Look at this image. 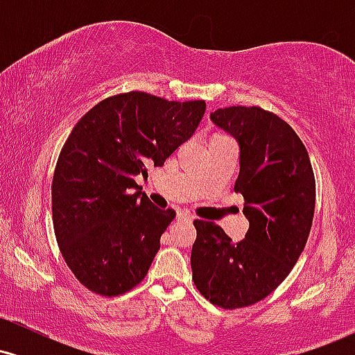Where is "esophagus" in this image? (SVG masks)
I'll use <instances>...</instances> for the list:
<instances>
[{
    "instance_id": "obj_1",
    "label": "esophagus",
    "mask_w": 355,
    "mask_h": 355,
    "mask_svg": "<svg viewBox=\"0 0 355 355\" xmlns=\"http://www.w3.org/2000/svg\"><path fill=\"white\" fill-rule=\"evenodd\" d=\"M191 215L190 214H187V211H183V210H180L177 214V220H185V222H191Z\"/></svg>"
}]
</instances>
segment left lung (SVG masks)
I'll return each mask as SVG.
<instances>
[{
	"mask_svg": "<svg viewBox=\"0 0 355 355\" xmlns=\"http://www.w3.org/2000/svg\"><path fill=\"white\" fill-rule=\"evenodd\" d=\"M210 118L240 145L234 190L250 225L232 242L217 223L195 220L191 279L207 300L234 311L266 299L294 268L311 234L315 178L302 140L275 113L229 107Z\"/></svg>",
	"mask_w": 355,
	"mask_h": 355,
	"instance_id": "1",
	"label": "left lung"
}]
</instances>
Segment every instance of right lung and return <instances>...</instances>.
Instances as JSON below:
<instances>
[{
  "label": "right lung",
  "instance_id": "obj_1",
  "mask_svg": "<svg viewBox=\"0 0 355 355\" xmlns=\"http://www.w3.org/2000/svg\"><path fill=\"white\" fill-rule=\"evenodd\" d=\"M205 108L203 100L128 92L100 101L71 130L53 175V229L67 266L93 294L121 295L145 279L177 214L155 207L135 175L164 165Z\"/></svg>",
  "mask_w": 355,
  "mask_h": 355
}]
</instances>
